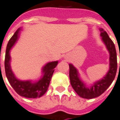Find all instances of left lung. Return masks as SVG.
<instances>
[{
  "instance_id": "obj_1",
  "label": "left lung",
  "mask_w": 120,
  "mask_h": 120,
  "mask_svg": "<svg viewBox=\"0 0 120 120\" xmlns=\"http://www.w3.org/2000/svg\"><path fill=\"white\" fill-rule=\"evenodd\" d=\"M99 31L101 32L100 35L102 37V41L105 44L110 56L109 70L107 74L102 79L94 82L92 85L89 87L81 81L77 68L72 64H69V77L72 88L79 96L85 99H92L101 95L112 83L117 71V55L114 44L103 29L99 28Z\"/></svg>"
}]
</instances>
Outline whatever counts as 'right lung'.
I'll return each mask as SVG.
<instances>
[{"mask_svg": "<svg viewBox=\"0 0 120 120\" xmlns=\"http://www.w3.org/2000/svg\"><path fill=\"white\" fill-rule=\"evenodd\" d=\"M21 30V28L18 29L8 43L4 61L6 75L13 89L21 96L28 98H40L43 96L48 90L51 78L55 70L54 68L58 64V61L49 62L45 64L42 68V77L36 82H32L31 80L22 81L17 79L13 74L10 65V50L18 40Z\"/></svg>", "mask_w": 120, "mask_h": 120, "instance_id": "obj_1", "label": "right lung"}]
</instances>
